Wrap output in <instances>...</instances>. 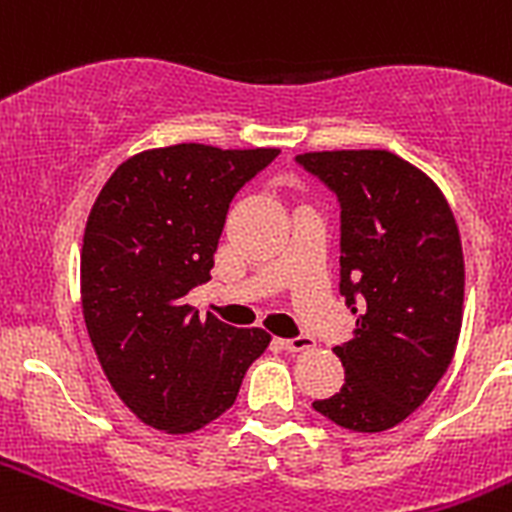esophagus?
Returning <instances> with one entry per match:
<instances>
[{"label":"esophagus","instance_id":"1","mask_svg":"<svg viewBox=\"0 0 512 512\" xmlns=\"http://www.w3.org/2000/svg\"><path fill=\"white\" fill-rule=\"evenodd\" d=\"M282 343L284 351H307V348H312V338L310 336H297V338H284Z\"/></svg>","mask_w":512,"mask_h":512}]
</instances>
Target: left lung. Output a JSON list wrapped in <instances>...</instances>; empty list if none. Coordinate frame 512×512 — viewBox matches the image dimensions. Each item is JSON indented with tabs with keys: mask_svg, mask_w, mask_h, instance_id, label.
Returning <instances> with one entry per match:
<instances>
[{
	"mask_svg": "<svg viewBox=\"0 0 512 512\" xmlns=\"http://www.w3.org/2000/svg\"><path fill=\"white\" fill-rule=\"evenodd\" d=\"M297 164L341 205V295L356 315L336 346L346 384L312 408L379 433L420 408L454 359L464 253L441 189L390 151L302 153Z\"/></svg>",
	"mask_w": 512,
	"mask_h": 512,
	"instance_id": "obj_1",
	"label": "left lung"
}]
</instances>
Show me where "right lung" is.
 <instances>
[{"label":"right lung","mask_w":512,"mask_h":512,"mask_svg":"<svg viewBox=\"0 0 512 512\" xmlns=\"http://www.w3.org/2000/svg\"><path fill=\"white\" fill-rule=\"evenodd\" d=\"M277 153L202 143L143 151L117 166L89 212L84 323L112 390L151 428L192 433L220 418L269 346L266 330L202 320L184 297L210 279L235 192Z\"/></svg>","instance_id":"add662e5"}]
</instances>
